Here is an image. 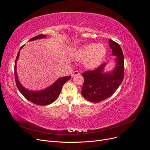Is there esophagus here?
Segmentation results:
<instances>
[{"label":"esophagus","mask_w":150,"mask_h":150,"mask_svg":"<svg viewBox=\"0 0 150 150\" xmlns=\"http://www.w3.org/2000/svg\"><path fill=\"white\" fill-rule=\"evenodd\" d=\"M80 74V73H79V71H75L72 74V77H74V76H78V75H79Z\"/></svg>","instance_id":"obj_1"}]
</instances>
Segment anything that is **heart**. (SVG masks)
<instances>
[{
  "label": "heart",
  "instance_id": "obj_1",
  "mask_svg": "<svg viewBox=\"0 0 150 150\" xmlns=\"http://www.w3.org/2000/svg\"><path fill=\"white\" fill-rule=\"evenodd\" d=\"M106 53V49L103 44H89L79 49L75 56L78 59L84 61L85 67L94 69L101 64Z\"/></svg>",
  "mask_w": 150,
  "mask_h": 150
}]
</instances>
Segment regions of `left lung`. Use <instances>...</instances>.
Wrapping results in <instances>:
<instances>
[{"instance_id": "left-lung-1", "label": "left lung", "mask_w": 150, "mask_h": 150, "mask_svg": "<svg viewBox=\"0 0 150 150\" xmlns=\"http://www.w3.org/2000/svg\"><path fill=\"white\" fill-rule=\"evenodd\" d=\"M109 44L112 49V54L116 56V65L112 72L104 73L106 65V63H104L96 69L83 73L84 84L81 94L91 102L99 103L110 97L124 78V56L122 49L119 44L111 39L109 40Z\"/></svg>"}]
</instances>
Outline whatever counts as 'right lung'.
Returning a JSON list of instances; mask_svg holds the SVG:
<instances>
[{"instance_id": "add662e5", "label": "right lung", "mask_w": 150, "mask_h": 150, "mask_svg": "<svg viewBox=\"0 0 150 150\" xmlns=\"http://www.w3.org/2000/svg\"><path fill=\"white\" fill-rule=\"evenodd\" d=\"M46 37V35L39 34L37 36H35V37L31 38L29 40L42 39ZM23 46L24 45L20 48V50ZM19 51L18 52L15 62L14 76L17 87L18 89L19 90V91L21 93V94L23 95L28 100L35 104H37V105L46 106L48 105L49 104H51L54 101H56L61 91L63 85L67 82V81H68L71 78V76H68L58 79L56 82L50 86V87L43 91H31L26 89L20 83L16 73V62L18 59V58H19Z\"/></svg>"}]
</instances>
